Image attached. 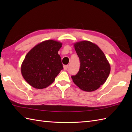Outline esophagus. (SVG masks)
Listing matches in <instances>:
<instances>
[{"instance_id":"obj_1","label":"esophagus","mask_w":132,"mask_h":132,"mask_svg":"<svg viewBox=\"0 0 132 132\" xmlns=\"http://www.w3.org/2000/svg\"><path fill=\"white\" fill-rule=\"evenodd\" d=\"M63 69H64V70H66L68 69V65H64L63 66Z\"/></svg>"}]
</instances>
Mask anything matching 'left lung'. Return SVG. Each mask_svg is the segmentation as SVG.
Instances as JSON below:
<instances>
[{
    "mask_svg": "<svg viewBox=\"0 0 132 132\" xmlns=\"http://www.w3.org/2000/svg\"><path fill=\"white\" fill-rule=\"evenodd\" d=\"M79 58L80 69L71 76L73 82L83 91L96 90L105 82L111 71V66L105 54L97 45L88 41L74 44Z\"/></svg>",
    "mask_w": 132,
    "mask_h": 132,
    "instance_id": "obj_1",
    "label": "left lung"
}]
</instances>
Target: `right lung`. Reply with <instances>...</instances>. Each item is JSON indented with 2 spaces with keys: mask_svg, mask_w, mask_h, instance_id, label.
I'll list each match as a JSON object with an SVG mask.
<instances>
[{
  "mask_svg": "<svg viewBox=\"0 0 132 132\" xmlns=\"http://www.w3.org/2000/svg\"><path fill=\"white\" fill-rule=\"evenodd\" d=\"M62 45L57 41L46 40L36 45L27 53L21 64V72L29 85L43 89L54 82L63 69L58 54Z\"/></svg>",
  "mask_w": 132,
  "mask_h": 132,
  "instance_id": "1",
  "label": "right lung"
}]
</instances>
